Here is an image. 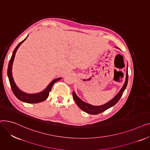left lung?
Here are the masks:
<instances>
[{
	"instance_id": "obj_1",
	"label": "left lung",
	"mask_w": 150,
	"mask_h": 150,
	"mask_svg": "<svg viewBox=\"0 0 150 150\" xmlns=\"http://www.w3.org/2000/svg\"><path fill=\"white\" fill-rule=\"evenodd\" d=\"M128 67H127V76H126V80L125 83L121 89V90L119 91V92L117 94V96L112 98L111 100H110L109 102H108L107 103L101 105V106H93L91 105H89L88 103H86L83 101H82L81 99H80L77 97V96L75 94L74 92H73V98L75 101V103H76L77 106L79 107L81 109H82L83 111L87 112L89 114L92 115H96V114H98L100 113H101L104 112L106 110L110 108L111 107L115 105L118 101H119L120 98L123 95V93L124 91L125 90L126 88H127V86L128 84Z\"/></svg>"
}]
</instances>
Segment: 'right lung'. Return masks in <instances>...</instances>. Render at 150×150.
Returning a JSON list of instances; mask_svg holds the SVG:
<instances>
[{
  "instance_id": "obj_1",
  "label": "right lung",
  "mask_w": 150,
  "mask_h": 150,
  "mask_svg": "<svg viewBox=\"0 0 150 150\" xmlns=\"http://www.w3.org/2000/svg\"><path fill=\"white\" fill-rule=\"evenodd\" d=\"M26 38L25 39H23L22 41H21L14 50L13 53L12 54V56H11V59L9 62L8 67L7 74H8V79L10 81L11 89L16 97L19 100L23 101V102H25V103H39V102H42L47 98V97H49V92L52 89L53 85L57 81L61 80V78H57V79H54L49 84V86H47V88L45 90H44L41 92H39L38 93L29 94V93H27L25 92H23L21 91V90H19V89L17 87L16 84H15L14 80H13V75H12V66H13V62L14 61L16 52L18 47L21 45V44L23 41L25 40Z\"/></svg>"
}]
</instances>
